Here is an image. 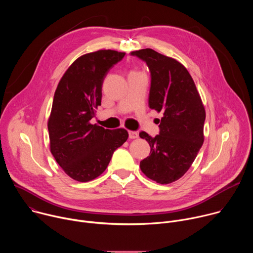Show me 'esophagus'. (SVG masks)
Instances as JSON below:
<instances>
[{
    "mask_svg": "<svg viewBox=\"0 0 253 253\" xmlns=\"http://www.w3.org/2000/svg\"><path fill=\"white\" fill-rule=\"evenodd\" d=\"M139 136L138 132L137 131H129V138L130 139H135Z\"/></svg>",
    "mask_w": 253,
    "mask_h": 253,
    "instance_id": "esophagus-1",
    "label": "esophagus"
}]
</instances>
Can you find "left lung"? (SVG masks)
<instances>
[{"mask_svg": "<svg viewBox=\"0 0 253 253\" xmlns=\"http://www.w3.org/2000/svg\"><path fill=\"white\" fill-rule=\"evenodd\" d=\"M145 61L151 72L149 107L162 112L160 133L139 136L150 145L140 169L160 184L181 178L195 160L204 141L205 108L187 69L177 60L152 49L131 53Z\"/></svg>", "mask_w": 253, "mask_h": 253, "instance_id": "8db88e82", "label": "left lung"}]
</instances>
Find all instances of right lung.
Masks as SVG:
<instances>
[{"instance_id":"1","label":"right lung","mask_w":253,"mask_h":253,"mask_svg":"<svg viewBox=\"0 0 253 253\" xmlns=\"http://www.w3.org/2000/svg\"><path fill=\"white\" fill-rule=\"evenodd\" d=\"M124 56L114 50L82 55L66 70L55 91L48 119L50 151L76 181L88 182L100 176L128 139L124 128L104 129L90 122L101 105L104 78Z\"/></svg>"}]
</instances>
